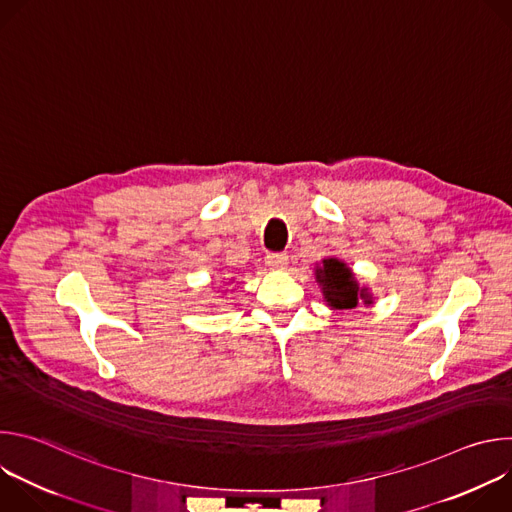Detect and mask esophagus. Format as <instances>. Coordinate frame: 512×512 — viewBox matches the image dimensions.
<instances>
[{"mask_svg":"<svg viewBox=\"0 0 512 512\" xmlns=\"http://www.w3.org/2000/svg\"><path fill=\"white\" fill-rule=\"evenodd\" d=\"M287 263H289V257L285 253H269L265 257V265L271 271H283V269H287Z\"/></svg>","mask_w":512,"mask_h":512,"instance_id":"34e87169","label":"esophagus"}]
</instances>
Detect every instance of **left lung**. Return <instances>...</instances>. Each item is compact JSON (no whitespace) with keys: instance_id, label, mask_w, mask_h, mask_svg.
<instances>
[{"instance_id":"obj_1","label":"left lung","mask_w":512,"mask_h":512,"mask_svg":"<svg viewBox=\"0 0 512 512\" xmlns=\"http://www.w3.org/2000/svg\"><path fill=\"white\" fill-rule=\"evenodd\" d=\"M316 281L322 291V300L330 310H354L360 302L375 304L369 287H360L352 269L338 257H326L316 265Z\"/></svg>"}]
</instances>
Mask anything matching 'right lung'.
Masks as SVG:
<instances>
[{
	"label": "right lung",
	"mask_w": 512,
	"mask_h": 512,
	"mask_svg": "<svg viewBox=\"0 0 512 512\" xmlns=\"http://www.w3.org/2000/svg\"><path fill=\"white\" fill-rule=\"evenodd\" d=\"M231 281H235V279H231ZM231 281H229V283H231ZM227 291H229V289H225V291H223V294H227Z\"/></svg>",
	"instance_id": "1"
}]
</instances>
